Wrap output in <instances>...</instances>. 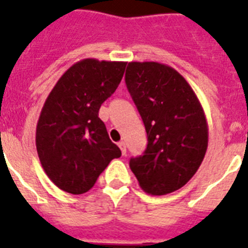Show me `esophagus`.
<instances>
[{
	"label": "esophagus",
	"instance_id": "34e87169",
	"mask_svg": "<svg viewBox=\"0 0 248 248\" xmlns=\"http://www.w3.org/2000/svg\"><path fill=\"white\" fill-rule=\"evenodd\" d=\"M118 147H120L122 155H126V143H124V141H120V143H118Z\"/></svg>",
	"mask_w": 248,
	"mask_h": 248
}]
</instances>
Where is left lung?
<instances>
[{"label":"left lung","instance_id":"obj_1","mask_svg":"<svg viewBox=\"0 0 248 248\" xmlns=\"http://www.w3.org/2000/svg\"><path fill=\"white\" fill-rule=\"evenodd\" d=\"M124 81L148 136L147 149L130 159V169L144 192H175L192 179L207 151L203 108L186 79L166 64L131 62Z\"/></svg>","mask_w":248,"mask_h":248}]
</instances>
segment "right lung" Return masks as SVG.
<instances>
[{"mask_svg": "<svg viewBox=\"0 0 248 248\" xmlns=\"http://www.w3.org/2000/svg\"><path fill=\"white\" fill-rule=\"evenodd\" d=\"M126 64L77 62L45 101L36 128L37 153L46 175L64 192H89L109 162L121 157L99 109L118 87Z\"/></svg>", "mask_w": 248, "mask_h": 248, "instance_id": "1", "label": "right lung"}]
</instances>
